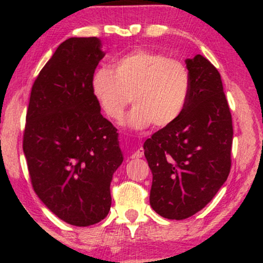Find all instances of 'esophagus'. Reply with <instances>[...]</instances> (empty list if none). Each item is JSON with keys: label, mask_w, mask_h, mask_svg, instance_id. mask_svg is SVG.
Returning <instances> with one entry per match:
<instances>
[{"label": "esophagus", "mask_w": 263, "mask_h": 263, "mask_svg": "<svg viewBox=\"0 0 263 263\" xmlns=\"http://www.w3.org/2000/svg\"><path fill=\"white\" fill-rule=\"evenodd\" d=\"M143 153H145V151H143V148H141V147H140V148H138L135 151L134 153L132 154V158H142L143 157Z\"/></svg>", "instance_id": "1"}]
</instances>
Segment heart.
<instances>
[{
	"label": "heart",
	"instance_id": "b5f03b06",
	"mask_svg": "<svg viewBox=\"0 0 263 263\" xmlns=\"http://www.w3.org/2000/svg\"><path fill=\"white\" fill-rule=\"evenodd\" d=\"M189 87V71L181 61L141 49L122 56L112 70L99 68L92 77L93 95L112 120H120L134 100L124 121L134 129L174 123L184 110Z\"/></svg>",
	"mask_w": 263,
	"mask_h": 263
}]
</instances>
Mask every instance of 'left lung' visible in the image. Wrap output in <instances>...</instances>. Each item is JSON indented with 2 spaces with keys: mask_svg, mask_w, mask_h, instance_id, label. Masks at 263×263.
<instances>
[{
  "mask_svg": "<svg viewBox=\"0 0 263 263\" xmlns=\"http://www.w3.org/2000/svg\"><path fill=\"white\" fill-rule=\"evenodd\" d=\"M185 63L190 87L184 110L143 143L153 175L151 207L175 220L202 210L231 168L232 117L220 74L201 55Z\"/></svg>",
  "mask_w": 263,
  "mask_h": 263,
  "instance_id": "8db88e82",
  "label": "left lung"
}]
</instances>
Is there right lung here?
Listing matches in <instances>:
<instances>
[{"mask_svg": "<svg viewBox=\"0 0 263 263\" xmlns=\"http://www.w3.org/2000/svg\"><path fill=\"white\" fill-rule=\"evenodd\" d=\"M105 56L99 38L60 44L32 86L23 148L43 203L74 226L103 220L123 161L117 129L100 114L92 77Z\"/></svg>", "mask_w": 263, "mask_h": 263, "instance_id": "right-lung-1", "label": "right lung"}]
</instances>
